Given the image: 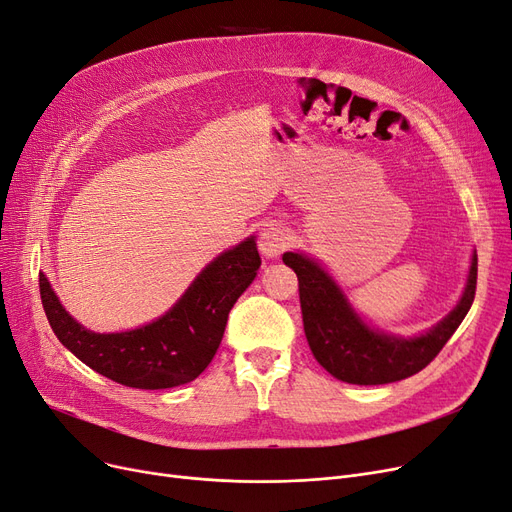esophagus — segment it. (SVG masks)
<instances>
[{"instance_id":"34e87169","label":"esophagus","mask_w":512,"mask_h":512,"mask_svg":"<svg viewBox=\"0 0 512 512\" xmlns=\"http://www.w3.org/2000/svg\"><path fill=\"white\" fill-rule=\"evenodd\" d=\"M291 244V234H288L282 226L278 224H268L263 226L259 232V251L265 257H278L284 249H288Z\"/></svg>"}]
</instances>
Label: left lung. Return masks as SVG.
<instances>
[{"instance_id": "1", "label": "left lung", "mask_w": 512, "mask_h": 512, "mask_svg": "<svg viewBox=\"0 0 512 512\" xmlns=\"http://www.w3.org/2000/svg\"><path fill=\"white\" fill-rule=\"evenodd\" d=\"M282 261L299 278L303 330L311 353L335 379L351 385H385L408 379L429 366L469 314L477 288V253L458 305L425 335L402 339L370 328L322 265L303 253Z\"/></svg>"}]
</instances>
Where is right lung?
Returning a JSON list of instances; mask_svg holds the SVG:
<instances>
[{
  "mask_svg": "<svg viewBox=\"0 0 512 512\" xmlns=\"http://www.w3.org/2000/svg\"><path fill=\"white\" fill-rule=\"evenodd\" d=\"M261 265L255 238L215 257L165 316L127 332L81 326L39 272V295L58 341L106 379L133 389H171L194 381L213 360L230 309Z\"/></svg>",
  "mask_w": 512,
  "mask_h": 512,
  "instance_id": "obj_1",
  "label": "right lung"
}]
</instances>
